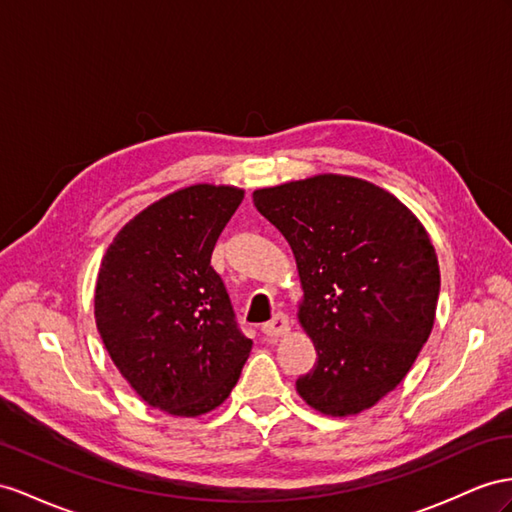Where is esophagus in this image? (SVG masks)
I'll list each match as a JSON object with an SVG mask.
<instances>
[{"instance_id": "34e87169", "label": "esophagus", "mask_w": 512, "mask_h": 512, "mask_svg": "<svg viewBox=\"0 0 512 512\" xmlns=\"http://www.w3.org/2000/svg\"><path fill=\"white\" fill-rule=\"evenodd\" d=\"M261 331H264V335H268V337H281L290 331V320H287L285 313H277V316H274L270 322L261 326Z\"/></svg>"}]
</instances>
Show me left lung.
<instances>
[{
  "instance_id": "8db88e82",
  "label": "left lung",
  "mask_w": 512,
  "mask_h": 512,
  "mask_svg": "<svg viewBox=\"0 0 512 512\" xmlns=\"http://www.w3.org/2000/svg\"><path fill=\"white\" fill-rule=\"evenodd\" d=\"M257 212L290 242L318 350L296 391L313 409H370L411 370L435 324L439 261L422 222L370 181L316 175L253 192Z\"/></svg>"
}]
</instances>
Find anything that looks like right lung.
Masks as SVG:
<instances>
[{
	"label": "right lung",
	"instance_id": "add662e5",
	"mask_svg": "<svg viewBox=\"0 0 512 512\" xmlns=\"http://www.w3.org/2000/svg\"><path fill=\"white\" fill-rule=\"evenodd\" d=\"M244 190L196 186L155 201L116 233L95 287L108 355L153 409L179 417L229 398L253 342L235 322L212 251Z\"/></svg>",
	"mask_w": 512,
	"mask_h": 512
}]
</instances>
